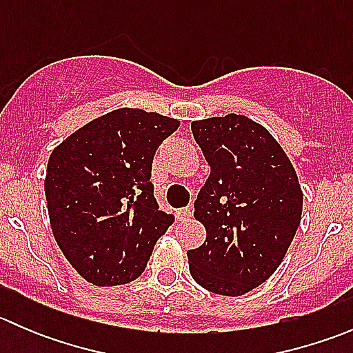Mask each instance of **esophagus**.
<instances>
[{
	"mask_svg": "<svg viewBox=\"0 0 353 353\" xmlns=\"http://www.w3.org/2000/svg\"><path fill=\"white\" fill-rule=\"evenodd\" d=\"M191 215H193V212H191V208H188V206L177 210V219L179 220H190Z\"/></svg>",
	"mask_w": 353,
	"mask_h": 353,
	"instance_id": "obj_1",
	"label": "esophagus"
}]
</instances>
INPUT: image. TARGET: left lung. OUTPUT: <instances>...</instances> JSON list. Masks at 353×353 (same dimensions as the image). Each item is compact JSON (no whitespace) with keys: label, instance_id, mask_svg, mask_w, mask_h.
Segmentation results:
<instances>
[{"label":"left lung","instance_id":"obj_1","mask_svg":"<svg viewBox=\"0 0 353 353\" xmlns=\"http://www.w3.org/2000/svg\"><path fill=\"white\" fill-rule=\"evenodd\" d=\"M191 131L210 165L194 201L206 239L188 251L194 282L237 295L279 268L302 215V190L279 141L243 114L193 121Z\"/></svg>","mask_w":353,"mask_h":353}]
</instances>
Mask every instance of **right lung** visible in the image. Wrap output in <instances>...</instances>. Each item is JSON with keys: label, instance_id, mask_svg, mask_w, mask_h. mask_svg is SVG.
<instances>
[{"label": "right lung", "instance_id": "add662e5", "mask_svg": "<svg viewBox=\"0 0 353 353\" xmlns=\"http://www.w3.org/2000/svg\"><path fill=\"white\" fill-rule=\"evenodd\" d=\"M179 124L143 109H116L52 150L44 181L49 222L87 282H133L174 222L159 210L150 176L157 148Z\"/></svg>", "mask_w": 353, "mask_h": 353}]
</instances>
